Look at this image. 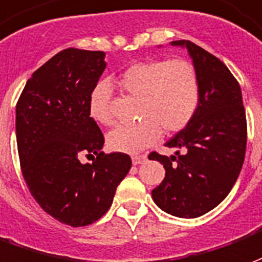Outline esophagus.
<instances>
[{
    "label": "esophagus",
    "instance_id": "obj_1",
    "mask_svg": "<svg viewBox=\"0 0 262 262\" xmlns=\"http://www.w3.org/2000/svg\"><path fill=\"white\" fill-rule=\"evenodd\" d=\"M146 160V156L145 155H134L133 156V165H141Z\"/></svg>",
    "mask_w": 262,
    "mask_h": 262
}]
</instances>
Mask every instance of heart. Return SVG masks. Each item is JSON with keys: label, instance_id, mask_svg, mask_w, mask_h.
Wrapping results in <instances>:
<instances>
[{"label": "heart", "instance_id": "1", "mask_svg": "<svg viewBox=\"0 0 262 262\" xmlns=\"http://www.w3.org/2000/svg\"><path fill=\"white\" fill-rule=\"evenodd\" d=\"M118 86L139 97L141 121L120 125L107 135L108 148L123 154H137L155 144L162 135L179 133L191 123L200 104V79L190 61L156 60L135 62L117 79ZM112 88L99 82L89 95V114L102 125L113 124L110 110Z\"/></svg>", "mask_w": 262, "mask_h": 262}]
</instances>
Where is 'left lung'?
Returning <instances> with one entry per match:
<instances>
[{
	"mask_svg": "<svg viewBox=\"0 0 262 262\" xmlns=\"http://www.w3.org/2000/svg\"><path fill=\"white\" fill-rule=\"evenodd\" d=\"M187 49L200 79V104L191 123L165 144L170 158L152 152L166 174L152 190L155 204L177 217H198L217 207L237 180L246 155L247 123L242 89L228 67L190 40Z\"/></svg>",
	"mask_w": 262,
	"mask_h": 262,
	"instance_id": "left-lung-1",
	"label": "left lung"
}]
</instances>
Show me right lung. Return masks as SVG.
<instances>
[{
	"mask_svg": "<svg viewBox=\"0 0 262 262\" xmlns=\"http://www.w3.org/2000/svg\"><path fill=\"white\" fill-rule=\"evenodd\" d=\"M104 57L103 51H60L34 71L16 104L19 160L30 194L43 211L74 228L108 211L131 169L128 155L103 154V134L88 108L107 66ZM82 153L97 159L83 165Z\"/></svg>",
	"mask_w": 262,
	"mask_h": 262,
	"instance_id": "obj_1",
	"label": "right lung"
}]
</instances>
